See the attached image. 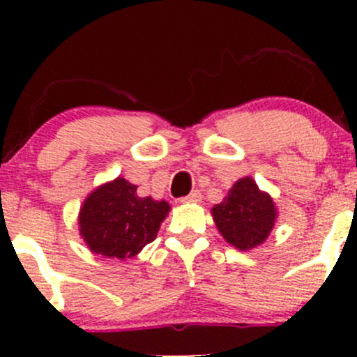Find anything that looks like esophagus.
Returning a JSON list of instances; mask_svg holds the SVG:
<instances>
[{
    "mask_svg": "<svg viewBox=\"0 0 357 357\" xmlns=\"http://www.w3.org/2000/svg\"><path fill=\"white\" fill-rule=\"evenodd\" d=\"M181 202L183 204H199V202H202V193L199 190H195V192L190 193L188 197H183Z\"/></svg>",
    "mask_w": 357,
    "mask_h": 357,
    "instance_id": "esophagus-1",
    "label": "esophagus"
}]
</instances>
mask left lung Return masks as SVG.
<instances>
[{
	"instance_id": "1",
	"label": "left lung",
	"mask_w": 357,
	"mask_h": 357,
	"mask_svg": "<svg viewBox=\"0 0 357 357\" xmlns=\"http://www.w3.org/2000/svg\"><path fill=\"white\" fill-rule=\"evenodd\" d=\"M212 218L222 238L238 250L261 245L276 221L275 202L261 192L252 178L238 179L221 204L212 207Z\"/></svg>"
}]
</instances>
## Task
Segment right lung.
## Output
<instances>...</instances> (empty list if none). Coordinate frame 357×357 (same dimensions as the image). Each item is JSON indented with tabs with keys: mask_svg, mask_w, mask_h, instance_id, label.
Returning <instances> with one entry per match:
<instances>
[{
	"mask_svg": "<svg viewBox=\"0 0 357 357\" xmlns=\"http://www.w3.org/2000/svg\"><path fill=\"white\" fill-rule=\"evenodd\" d=\"M136 188L117 178L89 193L79 212V233L89 250L124 261L155 240L171 207L165 200L139 197Z\"/></svg>",
	"mask_w": 357,
	"mask_h": 357,
	"instance_id": "right-lung-1",
	"label": "right lung"
}]
</instances>
